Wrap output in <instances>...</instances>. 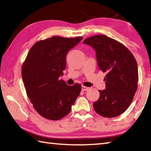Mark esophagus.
<instances>
[{
  "mask_svg": "<svg viewBox=\"0 0 151 151\" xmlns=\"http://www.w3.org/2000/svg\"><path fill=\"white\" fill-rule=\"evenodd\" d=\"M89 89L88 87H86V86H82V91H88Z\"/></svg>",
  "mask_w": 151,
  "mask_h": 151,
  "instance_id": "esophagus-1",
  "label": "esophagus"
}]
</instances>
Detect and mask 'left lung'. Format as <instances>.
<instances>
[{"label": "left lung", "instance_id": "obj_1", "mask_svg": "<svg viewBox=\"0 0 151 151\" xmlns=\"http://www.w3.org/2000/svg\"><path fill=\"white\" fill-rule=\"evenodd\" d=\"M96 51L100 70L106 73V88L93 103L99 115L112 118L120 115L131 104L139 81L137 61L122 43L104 35L88 37L83 41Z\"/></svg>", "mask_w": 151, "mask_h": 151}]
</instances>
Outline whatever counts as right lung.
Segmentation results:
<instances>
[{
    "instance_id": "right-lung-1",
    "label": "right lung",
    "mask_w": 151,
    "mask_h": 151,
    "mask_svg": "<svg viewBox=\"0 0 151 151\" xmlns=\"http://www.w3.org/2000/svg\"><path fill=\"white\" fill-rule=\"evenodd\" d=\"M82 37H52L39 40L30 48L22 66V77L33 107L44 118L57 121L67 115L80 94L81 85H67L59 79L66 68L68 51Z\"/></svg>"
}]
</instances>
